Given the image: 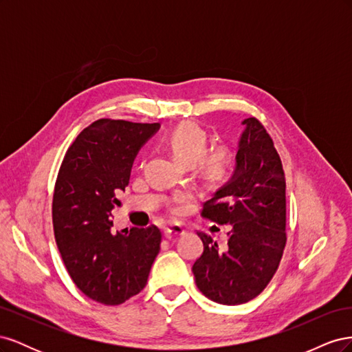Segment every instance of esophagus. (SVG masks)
<instances>
[{
    "mask_svg": "<svg viewBox=\"0 0 352 352\" xmlns=\"http://www.w3.org/2000/svg\"><path fill=\"white\" fill-rule=\"evenodd\" d=\"M164 235L167 238H173V236H182L185 235V228L180 226V225H168L164 229Z\"/></svg>",
    "mask_w": 352,
    "mask_h": 352,
    "instance_id": "34e87169",
    "label": "esophagus"
}]
</instances>
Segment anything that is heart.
Masks as SVG:
<instances>
[{"instance_id": "b5f03b06", "label": "heart", "mask_w": 352, "mask_h": 352, "mask_svg": "<svg viewBox=\"0 0 352 352\" xmlns=\"http://www.w3.org/2000/svg\"><path fill=\"white\" fill-rule=\"evenodd\" d=\"M168 148L177 162L190 167L198 163L199 173L210 182L225 179L233 166V154L226 146H219L206 154L207 133L195 123H182L168 136Z\"/></svg>"}]
</instances>
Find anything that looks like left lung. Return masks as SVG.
<instances>
[{"label":"left lung","mask_w":352,"mask_h":352,"mask_svg":"<svg viewBox=\"0 0 352 352\" xmlns=\"http://www.w3.org/2000/svg\"><path fill=\"white\" fill-rule=\"evenodd\" d=\"M239 136L235 170L204 202L202 217L229 223L220 247L204 232L194 263L198 289L211 301L239 305L263 292L279 267L286 245V182L280 157L263 124L248 117Z\"/></svg>","instance_id":"left-lung-1"}]
</instances>
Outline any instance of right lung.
Wrapping results in <instances>:
<instances>
[{
	"label": "right lung",
	"mask_w": 352,
	"mask_h": 352,
	"mask_svg": "<svg viewBox=\"0 0 352 352\" xmlns=\"http://www.w3.org/2000/svg\"><path fill=\"white\" fill-rule=\"evenodd\" d=\"M158 129L160 123L100 119L79 133L60 167L52 199L57 247L74 285L105 305L140 294L160 251L158 228L113 235L110 219L138 153Z\"/></svg>",
	"instance_id": "obj_1"
}]
</instances>
